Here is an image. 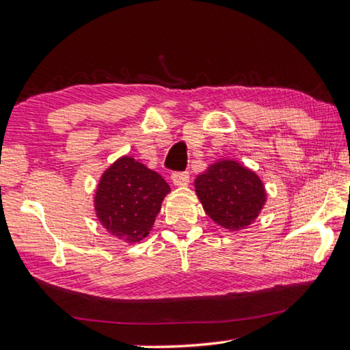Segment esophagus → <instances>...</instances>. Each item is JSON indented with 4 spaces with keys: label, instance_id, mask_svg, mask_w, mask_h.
I'll list each match as a JSON object with an SVG mask.
<instances>
[{
    "label": "esophagus",
    "instance_id": "obj_1",
    "mask_svg": "<svg viewBox=\"0 0 350 350\" xmlns=\"http://www.w3.org/2000/svg\"><path fill=\"white\" fill-rule=\"evenodd\" d=\"M171 180H173L174 185H177V187H185L189 182V173H187V171L173 173V176H171Z\"/></svg>",
    "mask_w": 350,
    "mask_h": 350
}]
</instances>
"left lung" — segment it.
Here are the masks:
<instances>
[{"instance_id":"8db88e82","label":"left lung","mask_w":350,"mask_h":350,"mask_svg":"<svg viewBox=\"0 0 350 350\" xmlns=\"http://www.w3.org/2000/svg\"><path fill=\"white\" fill-rule=\"evenodd\" d=\"M198 198L213 221L227 230H241L258 217L265 202L259 177L234 161H219L199 174Z\"/></svg>"}]
</instances>
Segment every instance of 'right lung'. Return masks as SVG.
Listing matches in <instances>:
<instances>
[{
	"instance_id": "obj_1",
	"label": "right lung",
	"mask_w": 350,
	"mask_h": 350,
	"mask_svg": "<svg viewBox=\"0 0 350 350\" xmlns=\"http://www.w3.org/2000/svg\"><path fill=\"white\" fill-rule=\"evenodd\" d=\"M168 191V183L161 174L125 156L111 165L100 179L97 217L118 239L129 244L139 242L150 233Z\"/></svg>"
}]
</instances>
